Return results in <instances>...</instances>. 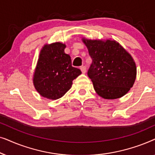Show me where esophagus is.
Here are the masks:
<instances>
[{
  "mask_svg": "<svg viewBox=\"0 0 155 155\" xmlns=\"http://www.w3.org/2000/svg\"><path fill=\"white\" fill-rule=\"evenodd\" d=\"M80 70H81L82 73H86V67L85 66H83V65H82V66L80 67Z\"/></svg>",
  "mask_w": 155,
  "mask_h": 155,
  "instance_id": "obj_1",
  "label": "esophagus"
}]
</instances>
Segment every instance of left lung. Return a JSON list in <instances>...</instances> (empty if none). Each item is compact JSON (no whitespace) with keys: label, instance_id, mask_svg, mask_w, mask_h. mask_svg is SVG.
<instances>
[{"label":"left lung","instance_id":"1","mask_svg":"<svg viewBox=\"0 0 155 155\" xmlns=\"http://www.w3.org/2000/svg\"><path fill=\"white\" fill-rule=\"evenodd\" d=\"M92 63L87 75L94 90L104 99L120 98L132 87L136 66L132 56L114 40L82 39Z\"/></svg>","mask_w":155,"mask_h":155}]
</instances>
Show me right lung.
<instances>
[{
	"instance_id": "obj_1",
	"label": "right lung",
	"mask_w": 155,
	"mask_h": 155,
	"mask_svg": "<svg viewBox=\"0 0 155 155\" xmlns=\"http://www.w3.org/2000/svg\"><path fill=\"white\" fill-rule=\"evenodd\" d=\"M65 45L56 42L44 46L34 74L35 87L41 96L50 99L62 97L71 89L73 80L81 74L72 66L71 56L64 51Z\"/></svg>"
}]
</instances>
